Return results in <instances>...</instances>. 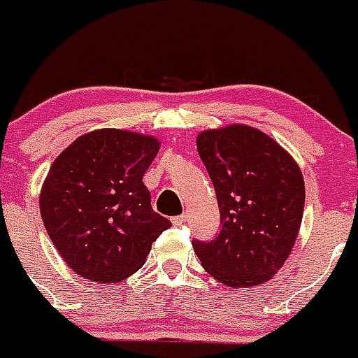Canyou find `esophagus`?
Instances as JSON below:
<instances>
[{
	"mask_svg": "<svg viewBox=\"0 0 358 358\" xmlns=\"http://www.w3.org/2000/svg\"><path fill=\"white\" fill-rule=\"evenodd\" d=\"M185 220H187V215H178V217H173V224L174 226H180V224H184Z\"/></svg>",
	"mask_w": 358,
	"mask_h": 358,
	"instance_id": "34e87169",
	"label": "esophagus"
}]
</instances>
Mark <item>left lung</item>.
Wrapping results in <instances>:
<instances>
[{"label": "left lung", "instance_id": "left-lung-1", "mask_svg": "<svg viewBox=\"0 0 358 358\" xmlns=\"http://www.w3.org/2000/svg\"><path fill=\"white\" fill-rule=\"evenodd\" d=\"M196 149L213 182L219 235L193 241L206 272L241 289L268 281L292 252L301 226L305 184L292 156L246 124L204 130Z\"/></svg>", "mask_w": 358, "mask_h": 358}]
</instances>
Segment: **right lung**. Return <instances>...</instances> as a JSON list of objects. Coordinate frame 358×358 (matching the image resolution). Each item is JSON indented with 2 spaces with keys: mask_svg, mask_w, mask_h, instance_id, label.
<instances>
[{
  "mask_svg": "<svg viewBox=\"0 0 358 358\" xmlns=\"http://www.w3.org/2000/svg\"><path fill=\"white\" fill-rule=\"evenodd\" d=\"M158 139L101 129L77 138L53 162L40 193L49 237L69 268L95 283H115L143 266L171 220L150 206L143 174Z\"/></svg>",
  "mask_w": 358,
  "mask_h": 358,
  "instance_id": "1",
  "label": "right lung"
}]
</instances>
